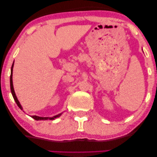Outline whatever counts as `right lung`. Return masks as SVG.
Returning a JSON list of instances; mask_svg holds the SVG:
<instances>
[{"mask_svg":"<svg viewBox=\"0 0 157 157\" xmlns=\"http://www.w3.org/2000/svg\"><path fill=\"white\" fill-rule=\"evenodd\" d=\"M13 66H14V63L12 64V68H11V75H10V89H11V92H12V96H13V98L14 99V101H16L17 106L19 107V109H21L22 110V107L21 106L20 103L19 101V100L17 99V97L16 96V94H15V92L14 90V87H13V83H12V70H13ZM60 114H58L57 115H56V116H53V117H39V116H36V115H33L32 116V117L33 119H35V120H54L55 118L56 117H58L60 116Z\"/></svg>","mask_w":157,"mask_h":157,"instance_id":"obj_1","label":"right lung"}]
</instances>
